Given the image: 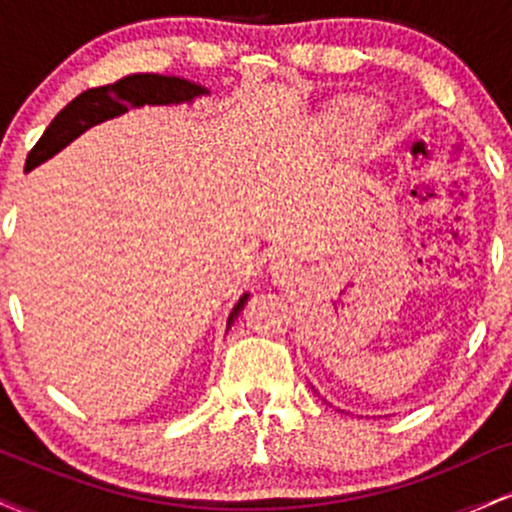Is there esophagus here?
<instances>
[{
  "label": "esophagus",
  "mask_w": 512,
  "mask_h": 512,
  "mask_svg": "<svg viewBox=\"0 0 512 512\" xmlns=\"http://www.w3.org/2000/svg\"><path fill=\"white\" fill-rule=\"evenodd\" d=\"M269 272H272L276 279H284L286 274H289V264H286V260L281 255H276V257H272V262H269Z\"/></svg>",
  "instance_id": "1"
}]
</instances>
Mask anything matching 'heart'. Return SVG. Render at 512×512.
<instances>
[{"label": "heart", "instance_id": "obj_1", "mask_svg": "<svg viewBox=\"0 0 512 512\" xmlns=\"http://www.w3.org/2000/svg\"><path fill=\"white\" fill-rule=\"evenodd\" d=\"M380 120V108L370 98L342 96L322 108L313 125V137L325 149L354 151L363 146Z\"/></svg>", "mask_w": 512, "mask_h": 512}]
</instances>
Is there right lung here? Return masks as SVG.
I'll return each mask as SVG.
<instances>
[{
  "label": "right lung",
  "mask_w": 512,
  "mask_h": 512,
  "mask_svg": "<svg viewBox=\"0 0 512 512\" xmlns=\"http://www.w3.org/2000/svg\"><path fill=\"white\" fill-rule=\"evenodd\" d=\"M209 96V88L195 81L180 79V76H163V74H129L115 84L88 88V91L76 96L72 103L64 105L57 113L50 127L45 129L43 137L33 146L31 154L26 158V173L38 168L48 158L60 154L67 144H72L76 137L91 129L93 125H101L105 120L125 115L129 108H142V105H180L192 103L195 98ZM250 293H243L240 301L233 305L228 315L226 332L236 322L240 310L248 303Z\"/></svg>",
  "instance_id": "right-lung-1"
}]
</instances>
